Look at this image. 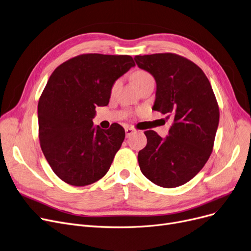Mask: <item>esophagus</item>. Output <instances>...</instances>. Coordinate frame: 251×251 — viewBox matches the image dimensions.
<instances>
[{
	"label": "esophagus",
	"instance_id": "1",
	"mask_svg": "<svg viewBox=\"0 0 251 251\" xmlns=\"http://www.w3.org/2000/svg\"><path fill=\"white\" fill-rule=\"evenodd\" d=\"M135 132V129L132 127H126L125 128V133H126V137H129L131 134H133Z\"/></svg>",
	"mask_w": 251,
	"mask_h": 251
}]
</instances>
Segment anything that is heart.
Instances as JSON below:
<instances>
[{
  "label": "heart",
  "instance_id": "1",
  "mask_svg": "<svg viewBox=\"0 0 251 251\" xmlns=\"http://www.w3.org/2000/svg\"><path fill=\"white\" fill-rule=\"evenodd\" d=\"M151 78H152L151 75H150V74H149L148 72H146V71H137V72H135V73L133 74V77H132L133 83L135 84L136 87H138L141 83L145 82V81L148 80V79H151ZM119 86H120V81L118 80V81H116V82L114 83V85H113V87H112V93H114V92L118 89Z\"/></svg>",
  "mask_w": 251,
  "mask_h": 251
}]
</instances>
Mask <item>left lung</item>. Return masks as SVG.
<instances>
[{
    "instance_id": "obj_1",
    "label": "left lung",
    "mask_w": 251,
    "mask_h": 251,
    "mask_svg": "<svg viewBox=\"0 0 251 251\" xmlns=\"http://www.w3.org/2000/svg\"><path fill=\"white\" fill-rule=\"evenodd\" d=\"M138 68L156 80L152 110L173 118L169 135L145 132L148 143L138 152L144 176L163 188H176L203 168L213 149L220 108L209 80L193 61L174 53L136 55Z\"/></svg>"
}]
</instances>
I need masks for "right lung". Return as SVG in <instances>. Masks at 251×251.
Here are the masks:
<instances>
[{
  "label": "right lung",
  "mask_w": 251,
  "mask_h": 251,
  "mask_svg": "<svg viewBox=\"0 0 251 251\" xmlns=\"http://www.w3.org/2000/svg\"><path fill=\"white\" fill-rule=\"evenodd\" d=\"M135 63L129 55L82 54L57 67L38 103L39 139L56 176L71 186L103 177L125 138L117 123L94 127L95 107L108 104L117 79Z\"/></svg>",
  "instance_id": "obj_1"
}]
</instances>
